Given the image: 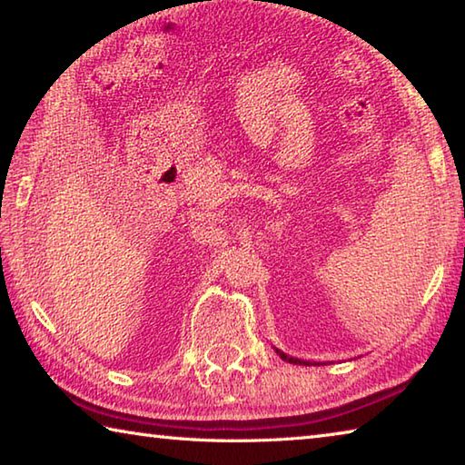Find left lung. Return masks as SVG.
<instances>
[{"label":"left lung","mask_w":465,"mask_h":465,"mask_svg":"<svg viewBox=\"0 0 465 465\" xmlns=\"http://www.w3.org/2000/svg\"><path fill=\"white\" fill-rule=\"evenodd\" d=\"M274 351H277V355L282 361H287V363H293V365H322V363H318V361H303V359H297V357H289V355H285V352L279 351V349H274Z\"/></svg>","instance_id":"1"}]
</instances>
